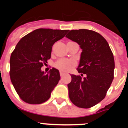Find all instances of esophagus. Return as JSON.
Listing matches in <instances>:
<instances>
[{"label": "esophagus", "mask_w": 128, "mask_h": 128, "mask_svg": "<svg viewBox=\"0 0 128 128\" xmlns=\"http://www.w3.org/2000/svg\"><path fill=\"white\" fill-rule=\"evenodd\" d=\"M64 75V73H63V72H60V76H62Z\"/></svg>", "instance_id": "1"}]
</instances>
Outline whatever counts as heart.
I'll use <instances>...</instances> for the list:
<instances>
[{
    "mask_svg": "<svg viewBox=\"0 0 128 128\" xmlns=\"http://www.w3.org/2000/svg\"><path fill=\"white\" fill-rule=\"evenodd\" d=\"M75 64V62L73 60L60 59L55 62V66L62 72H68L74 66Z\"/></svg>",
    "mask_w": 128,
    "mask_h": 128,
    "instance_id": "1",
    "label": "heart"
}]
</instances>
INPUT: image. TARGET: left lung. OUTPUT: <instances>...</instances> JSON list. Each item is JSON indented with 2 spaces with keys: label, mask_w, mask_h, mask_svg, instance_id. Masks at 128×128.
Returning a JSON list of instances; mask_svg holds the SVG:
<instances>
[{
  "label": "left lung",
  "mask_w": 128,
  "mask_h": 128,
  "mask_svg": "<svg viewBox=\"0 0 128 128\" xmlns=\"http://www.w3.org/2000/svg\"><path fill=\"white\" fill-rule=\"evenodd\" d=\"M66 37L78 43L82 50L76 69L81 74L71 75L69 97L77 107L90 108L104 99L112 84L115 69L113 53L106 40L94 31L71 30Z\"/></svg>",
  "instance_id": "1"
}]
</instances>
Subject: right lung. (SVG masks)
<instances>
[{
	"label": "right lung",
	"mask_w": 128,
	"mask_h": 128,
	"mask_svg": "<svg viewBox=\"0 0 128 128\" xmlns=\"http://www.w3.org/2000/svg\"><path fill=\"white\" fill-rule=\"evenodd\" d=\"M68 30L40 28L23 36L10 57L11 81L21 99L30 104H40L50 98L59 81V71H41L51 58L52 46L64 37Z\"/></svg>",
	"instance_id": "obj_1"
}]
</instances>
